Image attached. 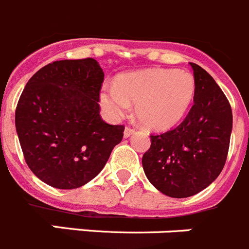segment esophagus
I'll return each instance as SVG.
<instances>
[{"label":"esophagus","instance_id":"esophagus-1","mask_svg":"<svg viewBox=\"0 0 249 249\" xmlns=\"http://www.w3.org/2000/svg\"><path fill=\"white\" fill-rule=\"evenodd\" d=\"M134 131H135V130H134L133 127L126 126V127H125V130H124V138H129L131 134H134Z\"/></svg>","mask_w":249,"mask_h":249}]
</instances>
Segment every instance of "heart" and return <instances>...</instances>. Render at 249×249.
<instances>
[{
	"mask_svg": "<svg viewBox=\"0 0 249 249\" xmlns=\"http://www.w3.org/2000/svg\"><path fill=\"white\" fill-rule=\"evenodd\" d=\"M195 91L196 83L189 71L147 69L120 75L116 86H105L100 104L111 119H119L133 103L138 119L145 126L165 130L185 116Z\"/></svg>",
	"mask_w": 249,
	"mask_h": 249,
	"instance_id": "obj_1",
	"label": "heart"
}]
</instances>
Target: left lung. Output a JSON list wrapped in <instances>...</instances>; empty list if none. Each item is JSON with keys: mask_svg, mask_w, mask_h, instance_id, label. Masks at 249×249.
Here are the masks:
<instances>
[{"mask_svg": "<svg viewBox=\"0 0 249 249\" xmlns=\"http://www.w3.org/2000/svg\"><path fill=\"white\" fill-rule=\"evenodd\" d=\"M190 64L196 83L192 108L180 125L151 134L142 155L150 182L174 198L194 196L218 178L232 131V109L222 89L205 69Z\"/></svg>", "mask_w": 249, "mask_h": 249, "instance_id": "1", "label": "left lung"}]
</instances>
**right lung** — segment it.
Wrapping results in <instances>:
<instances>
[{
	"label": "right lung",
	"mask_w": 249,
	"mask_h": 249,
	"mask_svg": "<svg viewBox=\"0 0 249 249\" xmlns=\"http://www.w3.org/2000/svg\"><path fill=\"white\" fill-rule=\"evenodd\" d=\"M104 73L94 58L55 60L28 80L16 108V130L31 171L47 185L77 189L105 166L124 125L99 111Z\"/></svg>",
	"instance_id": "obj_1"
}]
</instances>
